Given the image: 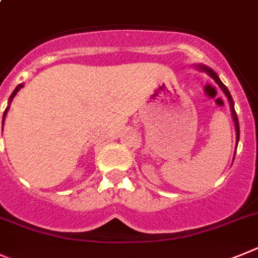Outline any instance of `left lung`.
<instances>
[{"mask_svg":"<svg viewBox=\"0 0 258 258\" xmlns=\"http://www.w3.org/2000/svg\"><path fill=\"white\" fill-rule=\"evenodd\" d=\"M196 69H199L200 71H204V73H207L208 75L212 78L214 82L217 83L219 86V88L222 89V92L225 93V96L227 97L228 100V104H230V110H231V115H232V120H234L235 123V131H236V147H235V153H236V148H237V143H239V136H240V130H239V120H237V115H236V111H235V107H234V100H232L231 95H230V91L227 89V87L223 84L222 82H221V79L218 78V75H217V73L214 70H212L210 67L208 66H204V64H196ZM235 158V156H234Z\"/></svg>","mask_w":258,"mask_h":258,"instance_id":"1","label":"left lung"}]
</instances>
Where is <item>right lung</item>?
Masks as SVG:
<instances>
[{
    "instance_id": "add662e5",
    "label": "right lung",
    "mask_w": 258,
    "mask_h": 258,
    "mask_svg": "<svg viewBox=\"0 0 258 258\" xmlns=\"http://www.w3.org/2000/svg\"><path fill=\"white\" fill-rule=\"evenodd\" d=\"M21 88H23V84H19V86H17V88H15L14 91H13L11 96H10V97H9V105H8V107H6V109H5V111H4V116H2V130H4V122H5V116H6V114H8L9 107H10L11 101H13V98L15 97V95H17L18 92L21 91Z\"/></svg>"
}]
</instances>
